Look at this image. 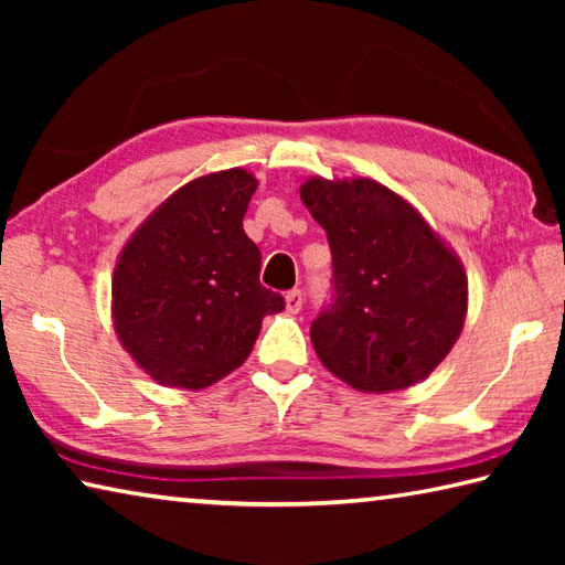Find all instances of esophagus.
<instances>
[{
    "label": "esophagus",
    "mask_w": 565,
    "mask_h": 565,
    "mask_svg": "<svg viewBox=\"0 0 565 565\" xmlns=\"http://www.w3.org/2000/svg\"><path fill=\"white\" fill-rule=\"evenodd\" d=\"M303 306V291L301 289H291L289 294H286V309H289L291 313H299Z\"/></svg>",
    "instance_id": "34e87169"
}]
</instances>
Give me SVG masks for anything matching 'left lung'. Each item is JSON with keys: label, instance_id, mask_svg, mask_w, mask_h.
Returning a JSON list of instances; mask_svg holds the SVG:
<instances>
[{"label": "left lung", "instance_id": "left-lung-1", "mask_svg": "<svg viewBox=\"0 0 565 565\" xmlns=\"http://www.w3.org/2000/svg\"><path fill=\"white\" fill-rule=\"evenodd\" d=\"M301 202L331 248V296L311 321L323 366L366 394L426 379L463 329V266L379 181L311 179Z\"/></svg>", "mask_w": 565, "mask_h": 565}]
</instances>
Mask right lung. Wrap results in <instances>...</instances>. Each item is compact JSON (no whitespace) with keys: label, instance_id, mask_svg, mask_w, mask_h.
<instances>
[{"label":"right lung","instance_id":"1","mask_svg":"<svg viewBox=\"0 0 565 565\" xmlns=\"http://www.w3.org/2000/svg\"><path fill=\"white\" fill-rule=\"evenodd\" d=\"M256 179L244 169L189 181L131 236L114 269V327L134 361L167 386L204 388L242 366L281 294L259 281L244 234Z\"/></svg>","mask_w":565,"mask_h":565}]
</instances>
